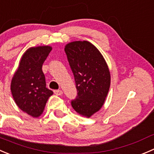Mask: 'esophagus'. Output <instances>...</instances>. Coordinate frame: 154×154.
<instances>
[{"label": "esophagus", "mask_w": 154, "mask_h": 154, "mask_svg": "<svg viewBox=\"0 0 154 154\" xmlns=\"http://www.w3.org/2000/svg\"><path fill=\"white\" fill-rule=\"evenodd\" d=\"M54 93L57 96H60L63 94V91L61 90H55V91H54Z\"/></svg>", "instance_id": "34e87169"}]
</instances>
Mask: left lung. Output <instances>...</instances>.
<instances>
[{"mask_svg":"<svg viewBox=\"0 0 154 154\" xmlns=\"http://www.w3.org/2000/svg\"><path fill=\"white\" fill-rule=\"evenodd\" d=\"M78 92L72 101L75 112L91 118L101 109L111 85L109 66L98 48L88 41H73L65 45Z\"/></svg>","mask_w":154,"mask_h":154,"instance_id":"obj_1","label":"left lung"}]
</instances>
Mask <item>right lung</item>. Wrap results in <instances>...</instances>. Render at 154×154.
<instances>
[{"mask_svg": "<svg viewBox=\"0 0 154 154\" xmlns=\"http://www.w3.org/2000/svg\"><path fill=\"white\" fill-rule=\"evenodd\" d=\"M52 49L50 45L30 47L22 54L12 78L10 89L18 107L33 118L43 113L48 98L53 95L46 88L42 66Z\"/></svg>", "mask_w": 154, "mask_h": 154, "instance_id": "add662e5", "label": "right lung"}]
</instances>
